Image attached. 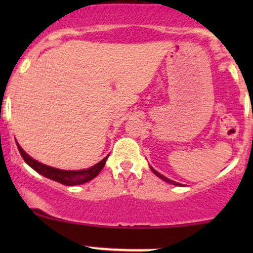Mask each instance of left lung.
<instances>
[{
	"label": "left lung",
	"mask_w": 253,
	"mask_h": 253,
	"mask_svg": "<svg viewBox=\"0 0 253 253\" xmlns=\"http://www.w3.org/2000/svg\"><path fill=\"white\" fill-rule=\"evenodd\" d=\"M151 170L153 171V172H155V175H157L159 177V178H162V179H164L165 182H168V183H171V184H176V185H179V183H177V182H173V181H171V179H169V178H167V177L165 176H163L162 175V173H159L158 171H156L155 169H152V168H151Z\"/></svg>",
	"instance_id": "obj_1"
}]
</instances>
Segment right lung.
I'll list each match as a JSON object with an SVG mask.
<instances>
[{
	"label": "right lung",
	"mask_w": 253,
	"mask_h": 253,
	"mask_svg": "<svg viewBox=\"0 0 253 253\" xmlns=\"http://www.w3.org/2000/svg\"><path fill=\"white\" fill-rule=\"evenodd\" d=\"M17 149H19L20 155H21L24 161L27 163L33 170H36L37 172H39L40 175L47 177V178L52 179V181H56L58 183H62L64 185H77V184H83V183L89 182L90 179L95 178L100 171L103 169L104 164H106L107 158L108 156L104 157L100 163L95 164L94 167L89 168L85 170H80V171H66V170H59L56 168L47 167V165L39 163L36 159L31 158L24 150L20 147V145L16 143Z\"/></svg>",
	"instance_id": "add662e5"
}]
</instances>
